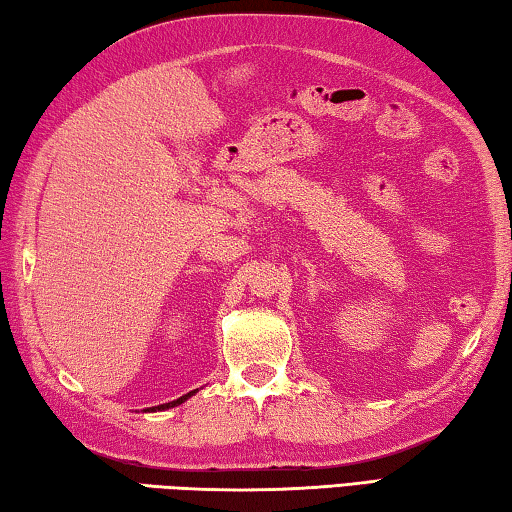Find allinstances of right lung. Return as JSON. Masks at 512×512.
<instances>
[{"label":"right lung","instance_id":"obj_1","mask_svg":"<svg viewBox=\"0 0 512 512\" xmlns=\"http://www.w3.org/2000/svg\"><path fill=\"white\" fill-rule=\"evenodd\" d=\"M192 395V392H188V395H183V397H179L177 401H170V404H163V406H156V408H152V410H165V408H174V406H179V404H183V401H186L188 397Z\"/></svg>","mask_w":512,"mask_h":512}]
</instances>
